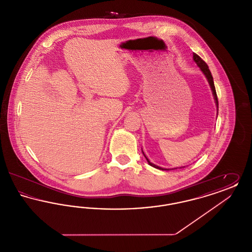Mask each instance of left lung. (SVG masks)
I'll use <instances>...</instances> for the list:
<instances>
[{
  "label": "left lung",
  "mask_w": 252,
  "mask_h": 252,
  "mask_svg": "<svg viewBox=\"0 0 252 252\" xmlns=\"http://www.w3.org/2000/svg\"><path fill=\"white\" fill-rule=\"evenodd\" d=\"M192 60L196 63L197 67L200 69V71H201L204 75H205V77H206L208 83L210 85L211 90H212V93H213V95H214V98H215L216 109H217V111H218V100H217V95H216V88H215V83H214V78H213V75H212V73H211V71H210L208 65L205 63V61H204L203 60H201V58L198 57V56H197L196 54H194V53H193V55H192ZM217 113H218V112H217ZM142 152H143L144 158H146V160H147V162H148V164H149L150 166L157 168V169H159V170H162V171H165V170H166V171H168V170H173V169L160 167V166H158L156 164L152 163V162L148 159V158L145 156V154H144V152L143 151V148H142ZM174 169H178V168H174Z\"/></svg>",
  "instance_id": "1"
}]
</instances>
